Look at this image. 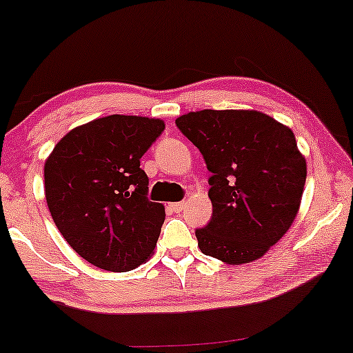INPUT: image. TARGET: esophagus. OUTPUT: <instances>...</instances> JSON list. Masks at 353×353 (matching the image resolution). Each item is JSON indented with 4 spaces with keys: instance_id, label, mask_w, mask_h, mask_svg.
I'll list each match as a JSON object with an SVG mask.
<instances>
[{
    "instance_id": "obj_1",
    "label": "esophagus",
    "mask_w": 353,
    "mask_h": 353,
    "mask_svg": "<svg viewBox=\"0 0 353 353\" xmlns=\"http://www.w3.org/2000/svg\"><path fill=\"white\" fill-rule=\"evenodd\" d=\"M169 207H171V209L176 212V214H179V212H182V210L185 209V203L184 202H174Z\"/></svg>"
}]
</instances>
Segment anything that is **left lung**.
<instances>
[{"mask_svg": "<svg viewBox=\"0 0 353 353\" xmlns=\"http://www.w3.org/2000/svg\"><path fill=\"white\" fill-rule=\"evenodd\" d=\"M176 126L212 172V219L195 230L201 252L228 265L261 258L299 210L307 171L294 133L254 110L190 112Z\"/></svg>", "mask_w": 353, "mask_h": 353, "instance_id": "1", "label": "left lung"}]
</instances>
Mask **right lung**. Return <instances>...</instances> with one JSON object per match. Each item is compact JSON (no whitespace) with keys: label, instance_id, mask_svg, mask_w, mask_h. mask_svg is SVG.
I'll use <instances>...</instances> for the list:
<instances>
[{"label":"right lung","instance_id":"1","mask_svg":"<svg viewBox=\"0 0 353 353\" xmlns=\"http://www.w3.org/2000/svg\"><path fill=\"white\" fill-rule=\"evenodd\" d=\"M163 131L154 118L110 114L67 133L46 161L54 223L93 266L123 273L151 256L165 214L139 159Z\"/></svg>","mask_w":353,"mask_h":353}]
</instances>
